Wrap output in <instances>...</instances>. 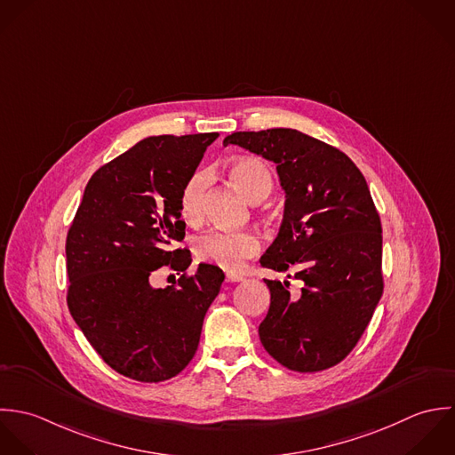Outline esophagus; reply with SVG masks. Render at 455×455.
Wrapping results in <instances>:
<instances>
[{
    "label": "esophagus",
    "mask_w": 455,
    "mask_h": 455,
    "mask_svg": "<svg viewBox=\"0 0 455 455\" xmlns=\"http://www.w3.org/2000/svg\"><path fill=\"white\" fill-rule=\"evenodd\" d=\"M225 279H227L228 283H239V281H244V277H243V275H239V274L234 273H227Z\"/></svg>",
    "instance_id": "1"
}]
</instances>
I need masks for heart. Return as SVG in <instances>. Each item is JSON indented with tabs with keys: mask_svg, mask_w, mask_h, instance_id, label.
<instances>
[{
	"mask_svg": "<svg viewBox=\"0 0 455 455\" xmlns=\"http://www.w3.org/2000/svg\"><path fill=\"white\" fill-rule=\"evenodd\" d=\"M227 172L230 181L251 202L266 198L273 189L271 172L259 160L235 158L228 162ZM209 181V171L198 169L184 182L180 195V211L186 223L196 225L202 221ZM259 248L260 243L251 232L211 230L193 241V251L198 260L214 264L227 271H237L243 267L246 259L253 257Z\"/></svg>",
	"mask_w": 455,
	"mask_h": 455,
	"instance_id": "1",
	"label": "heart"
}]
</instances>
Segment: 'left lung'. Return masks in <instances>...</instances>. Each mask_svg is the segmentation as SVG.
Returning a JSON list of instances; mask_svg holds the SVG:
<instances>
[{
	"instance_id": "8db88e82",
	"label": "left lung",
	"mask_w": 455,
	"mask_h": 455,
	"mask_svg": "<svg viewBox=\"0 0 455 455\" xmlns=\"http://www.w3.org/2000/svg\"><path fill=\"white\" fill-rule=\"evenodd\" d=\"M223 144L275 164L284 191L279 232L260 264L295 271L302 288L290 293L288 281L266 279L264 348L299 372L341 363L383 293L381 223L363 172L339 149L291 128L235 132Z\"/></svg>"
}]
</instances>
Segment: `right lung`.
Listing matches in <instances>:
<instances>
[{"label":"right lung","mask_w":455,"mask_h":455,"mask_svg":"<svg viewBox=\"0 0 455 455\" xmlns=\"http://www.w3.org/2000/svg\"><path fill=\"white\" fill-rule=\"evenodd\" d=\"M218 133L156 135L92 174L67 237L68 309L98 355L139 381H164L193 359L225 274L198 264L156 288L160 267L182 273L188 250L180 195Z\"/></svg>","instance_id":"add662e5"}]
</instances>
